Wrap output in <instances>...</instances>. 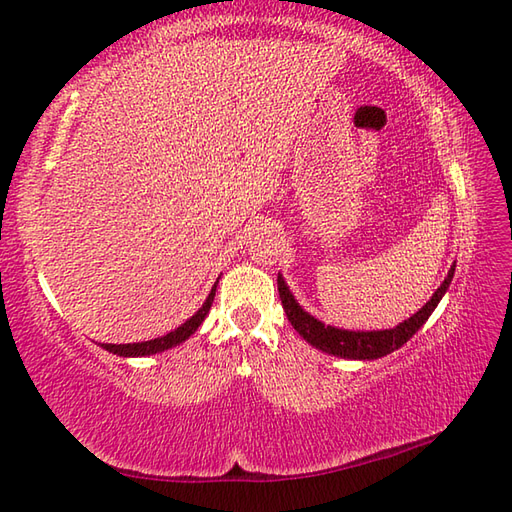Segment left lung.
Returning <instances> with one entry per match:
<instances>
[{
	"instance_id": "left-lung-1",
	"label": "left lung",
	"mask_w": 512,
	"mask_h": 512,
	"mask_svg": "<svg viewBox=\"0 0 512 512\" xmlns=\"http://www.w3.org/2000/svg\"><path fill=\"white\" fill-rule=\"evenodd\" d=\"M454 267L456 265H452L445 282L439 286V289H436V293L430 297V302L423 306L417 315L406 319L397 328L378 330V332H350V330L323 326L321 321L310 317L308 313H304L302 308H299L295 297L289 291V286L284 284L282 276H278V293H280L282 308H284L286 317H289L291 326L299 332V336H304L310 345L317 347V350L341 356V358H352V360H373V358H380V356L395 352L397 347H402L410 339V336H413L423 326V323L428 321L432 310L436 308V304L441 302V297L445 295L447 286H450V282L454 278Z\"/></svg>"
}]
</instances>
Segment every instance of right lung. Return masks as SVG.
Returning a JSON list of instances; mask_svg holds the SVG:
<instances>
[{
  "label": "right lung",
  "mask_w": 512,
  "mask_h": 512,
  "mask_svg": "<svg viewBox=\"0 0 512 512\" xmlns=\"http://www.w3.org/2000/svg\"><path fill=\"white\" fill-rule=\"evenodd\" d=\"M215 291H217V284L213 286V291H210V295L206 297L204 306L197 310V313L182 323V326L178 330H173L165 336H160V339H154V341H143V343H128V345H112V343H102L104 350L117 354V356H149V354H158V352H165L169 350V347H176L180 345L182 341L189 339V336L202 326L204 317L208 315L210 306H213V299H215Z\"/></svg>",
  "instance_id": "right-lung-1"
}]
</instances>
